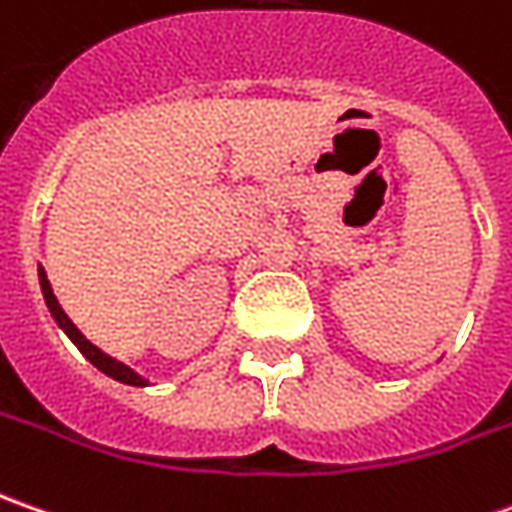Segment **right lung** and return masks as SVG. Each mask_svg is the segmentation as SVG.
Wrapping results in <instances>:
<instances>
[{
	"label": "right lung",
	"instance_id": "obj_1",
	"mask_svg": "<svg viewBox=\"0 0 512 512\" xmlns=\"http://www.w3.org/2000/svg\"><path fill=\"white\" fill-rule=\"evenodd\" d=\"M39 286H42V294H45V303L47 309H50V317L56 320V326L62 328L64 334L73 340V345L79 348L81 354L87 357V360L96 365L101 374H107L110 379H115V382H124V385H135V388H147L150 385V379H144L138 371H133L130 365H124L121 360H115V357H110V354H104L98 345H93L84 334H81L79 328H76V323L64 314V309L59 306V300H56V294H53V286H50V280H47L45 269L39 266Z\"/></svg>",
	"mask_w": 512,
	"mask_h": 512
}]
</instances>
